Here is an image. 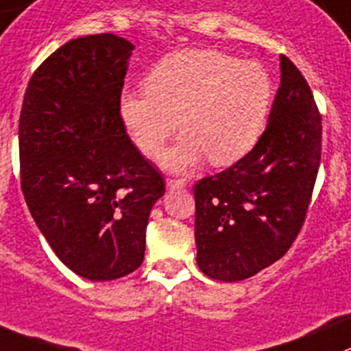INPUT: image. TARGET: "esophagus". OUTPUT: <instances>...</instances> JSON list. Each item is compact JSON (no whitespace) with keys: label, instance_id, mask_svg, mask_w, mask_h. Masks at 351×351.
<instances>
[{"label":"esophagus","instance_id":"34e87169","mask_svg":"<svg viewBox=\"0 0 351 351\" xmlns=\"http://www.w3.org/2000/svg\"><path fill=\"white\" fill-rule=\"evenodd\" d=\"M186 184H188V182H186V179H173V178L167 179V188H169V189L184 188Z\"/></svg>","mask_w":351,"mask_h":351}]
</instances>
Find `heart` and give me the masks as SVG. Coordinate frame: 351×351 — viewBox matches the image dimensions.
<instances>
[{
  "label": "heart",
  "instance_id": "1",
  "mask_svg": "<svg viewBox=\"0 0 351 351\" xmlns=\"http://www.w3.org/2000/svg\"><path fill=\"white\" fill-rule=\"evenodd\" d=\"M274 82L258 62L212 49H184L160 60L145 91L122 93L119 113L136 148L155 158L179 128L184 134L162 156L169 170H189L203 158L228 167L245 158L265 131Z\"/></svg>",
  "mask_w": 351,
  "mask_h": 351
}]
</instances>
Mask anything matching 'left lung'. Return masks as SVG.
Listing matches in <instances>:
<instances>
[{
    "instance_id": "8db88e82",
    "label": "left lung",
    "mask_w": 351,
    "mask_h": 351,
    "mask_svg": "<svg viewBox=\"0 0 351 351\" xmlns=\"http://www.w3.org/2000/svg\"><path fill=\"white\" fill-rule=\"evenodd\" d=\"M320 148L322 117L308 82L281 55V86L262 138L193 188L196 262L205 276L243 281L285 256L305 222Z\"/></svg>"
}]
</instances>
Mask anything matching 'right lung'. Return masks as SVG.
I'll return each instance as SVG.
<instances>
[{
    "label": "right lung",
    "instance_id": "add662e5",
    "mask_svg": "<svg viewBox=\"0 0 351 351\" xmlns=\"http://www.w3.org/2000/svg\"><path fill=\"white\" fill-rule=\"evenodd\" d=\"M134 45L115 34L72 39L32 73L19 122L20 186L53 252L91 281L145 258L162 173L125 132L119 101Z\"/></svg>",
    "mask_w": 351,
    "mask_h": 351
}]
</instances>
